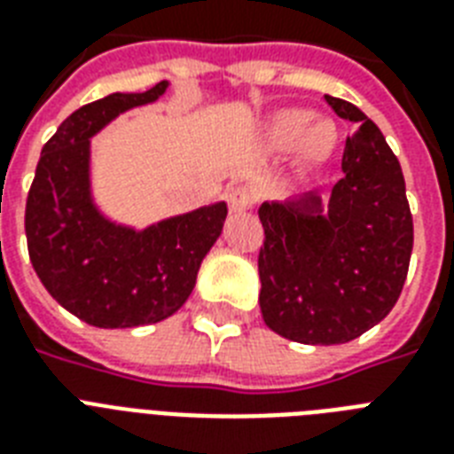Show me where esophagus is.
<instances>
[{
    "instance_id": "esophagus-1",
    "label": "esophagus",
    "mask_w": 454,
    "mask_h": 454,
    "mask_svg": "<svg viewBox=\"0 0 454 454\" xmlns=\"http://www.w3.org/2000/svg\"><path fill=\"white\" fill-rule=\"evenodd\" d=\"M252 205H254V192L245 188V185H238L233 191H228V209H231V214L247 212Z\"/></svg>"
}]
</instances>
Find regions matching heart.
Returning a JSON list of instances; mask_svg holds the SVG:
<instances>
[{
    "instance_id": "heart-1",
    "label": "heart",
    "mask_w": 454,
    "mask_h": 454,
    "mask_svg": "<svg viewBox=\"0 0 454 454\" xmlns=\"http://www.w3.org/2000/svg\"><path fill=\"white\" fill-rule=\"evenodd\" d=\"M339 141V131L330 120H317L310 110L287 108L270 117L266 144L278 155L299 151L303 167L316 169L330 160Z\"/></svg>"
}]
</instances>
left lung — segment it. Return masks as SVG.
Listing matches in <instances>:
<instances>
[{
	"label": "left lung",
	"instance_id": "left-lung-1",
	"mask_svg": "<svg viewBox=\"0 0 454 454\" xmlns=\"http://www.w3.org/2000/svg\"><path fill=\"white\" fill-rule=\"evenodd\" d=\"M358 129L346 138L330 200L309 192L263 202L259 306L263 323L299 344H346L384 320L412 254V214L398 157L353 103L325 96Z\"/></svg>",
	"mask_w": 454,
	"mask_h": 454
}]
</instances>
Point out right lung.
<instances>
[{
	"instance_id": "add662e5",
	"label": "right lung",
	"mask_w": 454,
	"mask_h": 454,
	"mask_svg": "<svg viewBox=\"0 0 454 454\" xmlns=\"http://www.w3.org/2000/svg\"><path fill=\"white\" fill-rule=\"evenodd\" d=\"M164 89L167 82H157L144 94H110L74 110L42 148L27 192L32 269L63 309L94 327H138L176 313L226 221V202H216L134 231L94 207L89 138L124 110L157 101Z\"/></svg>"
}]
</instances>
